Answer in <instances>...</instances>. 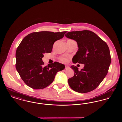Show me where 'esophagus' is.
<instances>
[{
	"label": "esophagus",
	"instance_id": "1",
	"mask_svg": "<svg viewBox=\"0 0 122 122\" xmlns=\"http://www.w3.org/2000/svg\"><path fill=\"white\" fill-rule=\"evenodd\" d=\"M69 68H70L68 66H67V65L65 66V70H68V69H69Z\"/></svg>",
	"mask_w": 122,
	"mask_h": 122
}]
</instances>
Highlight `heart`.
<instances>
[{"label":"heart","instance_id":"obj_1","mask_svg":"<svg viewBox=\"0 0 122 122\" xmlns=\"http://www.w3.org/2000/svg\"><path fill=\"white\" fill-rule=\"evenodd\" d=\"M60 60L64 63H66L68 61V59L66 58H64V57H62L60 58Z\"/></svg>","mask_w":122,"mask_h":122}]
</instances>
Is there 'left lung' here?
Returning <instances> with one entry per match:
<instances>
[{
	"label": "left lung",
	"instance_id": "8db88e82",
	"mask_svg": "<svg viewBox=\"0 0 122 122\" xmlns=\"http://www.w3.org/2000/svg\"><path fill=\"white\" fill-rule=\"evenodd\" d=\"M65 36L76 41L79 47L73 62L85 65L80 71L74 65L70 67L75 74L68 80L69 86L77 92H90L98 86L108 73L111 62L108 46L96 34L88 30L70 31Z\"/></svg>",
	"mask_w": 122,
	"mask_h": 122
}]
</instances>
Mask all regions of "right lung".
Segmentation results:
<instances>
[{
  "instance_id": "obj_1",
  "label": "right lung",
  "mask_w": 122,
  "mask_h": 122,
  "mask_svg": "<svg viewBox=\"0 0 122 122\" xmlns=\"http://www.w3.org/2000/svg\"><path fill=\"white\" fill-rule=\"evenodd\" d=\"M66 32L42 31L24 38L16 51L15 67L27 86L34 89L45 88L52 83L58 72L64 70V65L57 62L44 66L42 58L44 53L51 52L54 43Z\"/></svg>"
}]
</instances>
